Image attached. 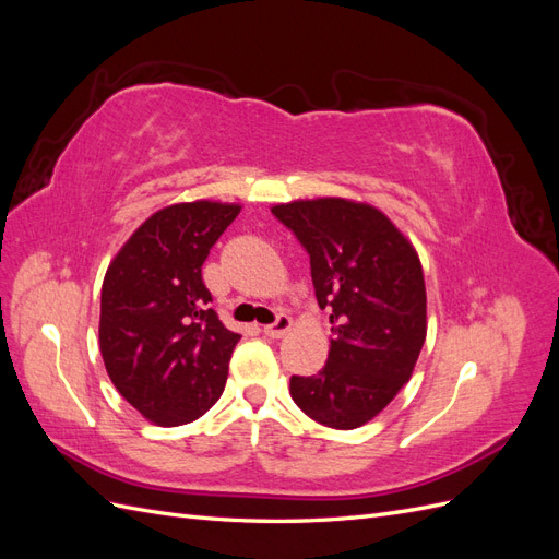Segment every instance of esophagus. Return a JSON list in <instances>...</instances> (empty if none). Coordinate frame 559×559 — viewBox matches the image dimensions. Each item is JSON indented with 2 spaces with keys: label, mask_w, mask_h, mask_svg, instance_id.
<instances>
[{
  "label": "esophagus",
  "mask_w": 559,
  "mask_h": 559,
  "mask_svg": "<svg viewBox=\"0 0 559 559\" xmlns=\"http://www.w3.org/2000/svg\"><path fill=\"white\" fill-rule=\"evenodd\" d=\"M289 329H292V317L277 314V319L273 321V324L263 326V333H265V335H270V337H282V335L289 333Z\"/></svg>",
  "instance_id": "1"
}]
</instances>
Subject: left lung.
Listing matches in <instances>:
<instances>
[{"instance_id":"obj_1","label":"left lung","mask_w":559,"mask_h":559,"mask_svg":"<svg viewBox=\"0 0 559 559\" xmlns=\"http://www.w3.org/2000/svg\"><path fill=\"white\" fill-rule=\"evenodd\" d=\"M310 257L319 308H331V352L317 376H292L298 408L331 429L373 419L411 380L427 337V289L413 245L389 218L343 198L275 205Z\"/></svg>"}]
</instances>
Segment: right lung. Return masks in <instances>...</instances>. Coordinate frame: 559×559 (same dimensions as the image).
I'll list each match as a JSON object with an SVG mask.
<instances>
[{"label":"right lung","instance_id":"1","mask_svg":"<svg viewBox=\"0 0 559 559\" xmlns=\"http://www.w3.org/2000/svg\"><path fill=\"white\" fill-rule=\"evenodd\" d=\"M240 205H170L111 261L99 302V352L121 396L160 427L205 415L222 396L240 335L212 310L202 263Z\"/></svg>","mask_w":559,"mask_h":559}]
</instances>
